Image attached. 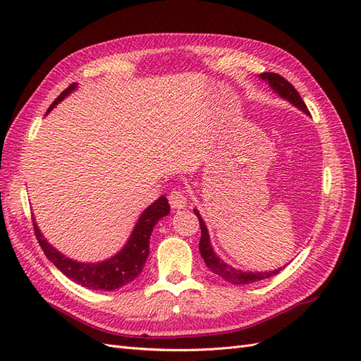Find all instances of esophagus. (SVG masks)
Returning a JSON list of instances; mask_svg holds the SVG:
<instances>
[{"label":"esophagus","mask_w":361,"mask_h":361,"mask_svg":"<svg viewBox=\"0 0 361 361\" xmlns=\"http://www.w3.org/2000/svg\"><path fill=\"white\" fill-rule=\"evenodd\" d=\"M169 202H170V206L173 207V209H183V207H187V204H188V197L185 192H182L179 190H174L169 194Z\"/></svg>","instance_id":"34e87169"}]
</instances>
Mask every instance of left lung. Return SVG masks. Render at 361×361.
Wrapping results in <instances>:
<instances>
[{
	"label": "left lung",
	"instance_id": "left-lung-1",
	"mask_svg": "<svg viewBox=\"0 0 361 361\" xmlns=\"http://www.w3.org/2000/svg\"><path fill=\"white\" fill-rule=\"evenodd\" d=\"M260 80H264L269 84V87L272 90H274L281 99H286L288 102H290L292 105H295L297 108L305 114H310L307 106H305L304 101L301 99V96L298 94V92L295 90V87L288 81L283 78L281 75L279 73H272V72H264L259 75ZM194 214L197 215L199 221H200V228H202V238H200V243H199V250H200V255L204 260L206 267L209 268L215 274H218L220 277H223L224 280L233 283V285H248V283H255L259 280H264V279H269L272 276L279 274V272L283 268L274 269V271H265V272H253V271H239L232 268L231 265L224 264V262L215 255V251L211 245V239H209V233H207V227L203 221V218L200 215V212L197 209H194Z\"/></svg>",
	"mask_w": 361,
	"mask_h": 361
}]
</instances>
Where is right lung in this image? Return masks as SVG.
Here are the masks:
<instances>
[{"instance_id": "1", "label": "right lung", "mask_w": 361, "mask_h": 361, "mask_svg": "<svg viewBox=\"0 0 361 361\" xmlns=\"http://www.w3.org/2000/svg\"><path fill=\"white\" fill-rule=\"evenodd\" d=\"M76 87H78V84H71L68 89L51 104V106L48 108V113L57 104H60L64 97L69 96L73 90H76ZM169 200L166 195H161L158 200H155L149 207H146L143 214L140 215L134 231L130 233L125 247L110 259L96 262V264H85V262L73 260L61 255L60 251L57 248H54L47 241V238L42 235L35 220H32V226H35V233L43 253H45V256L68 279L93 290H114L128 285L130 281H134L140 276V272L143 271L150 251L149 239L152 231H154V227L158 224L162 216L169 215Z\"/></svg>"}]
</instances>
